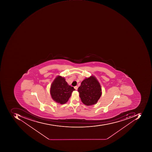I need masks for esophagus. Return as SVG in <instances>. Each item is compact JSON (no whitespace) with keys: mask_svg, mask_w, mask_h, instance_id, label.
<instances>
[{"mask_svg":"<svg viewBox=\"0 0 152 152\" xmlns=\"http://www.w3.org/2000/svg\"><path fill=\"white\" fill-rule=\"evenodd\" d=\"M77 88H78V87H77V86H76L75 87V88L76 90H77Z\"/></svg>","mask_w":152,"mask_h":152,"instance_id":"obj_1","label":"esophagus"}]
</instances>
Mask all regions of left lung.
Here are the masks:
<instances>
[{"label": "left lung", "mask_w": 152, "mask_h": 152, "mask_svg": "<svg viewBox=\"0 0 152 152\" xmlns=\"http://www.w3.org/2000/svg\"><path fill=\"white\" fill-rule=\"evenodd\" d=\"M77 91L83 103L87 106L96 104L102 95L100 83L93 75L86 77L82 82Z\"/></svg>", "instance_id": "1"}]
</instances>
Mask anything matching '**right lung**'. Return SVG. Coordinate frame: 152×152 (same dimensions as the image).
<instances>
[{"label":"right lung","mask_w":152,"mask_h":152,"mask_svg":"<svg viewBox=\"0 0 152 152\" xmlns=\"http://www.w3.org/2000/svg\"><path fill=\"white\" fill-rule=\"evenodd\" d=\"M64 77L58 75L51 85L50 92L52 98L57 103L63 104L68 102L72 93L75 89L69 86Z\"/></svg>","instance_id":"1"}]
</instances>
